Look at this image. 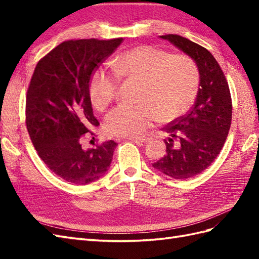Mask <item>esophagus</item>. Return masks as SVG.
Returning <instances> with one entry per match:
<instances>
[{
	"instance_id": "esophagus-1",
	"label": "esophagus",
	"mask_w": 259,
	"mask_h": 259,
	"mask_svg": "<svg viewBox=\"0 0 259 259\" xmlns=\"http://www.w3.org/2000/svg\"><path fill=\"white\" fill-rule=\"evenodd\" d=\"M130 140L135 141L136 144H139V145H144V144H147L148 141H150V138L149 137H134V138H130Z\"/></svg>"
}]
</instances>
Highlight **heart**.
Returning <instances> with one entry per match:
<instances>
[{
  "instance_id": "heart-1",
  "label": "heart",
  "mask_w": 259,
  "mask_h": 259,
  "mask_svg": "<svg viewBox=\"0 0 259 259\" xmlns=\"http://www.w3.org/2000/svg\"><path fill=\"white\" fill-rule=\"evenodd\" d=\"M114 72L98 68L89 83L93 107L103 110L111 102L119 78L139 82L136 106H118L108 113L104 129L115 137H137L156 121L177 118L194 102L199 70L188 56L171 54L153 47H137L120 54L113 62Z\"/></svg>"
}]
</instances>
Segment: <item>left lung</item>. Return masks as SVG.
Returning <instances> with one entry per match:
<instances>
[{"label": "left lung", "mask_w": 259, "mask_h": 259, "mask_svg": "<svg viewBox=\"0 0 259 259\" xmlns=\"http://www.w3.org/2000/svg\"><path fill=\"white\" fill-rule=\"evenodd\" d=\"M196 62L199 88L187 114L162 129L166 155L152 167L174 179L185 180L207 169L221 152L232 123V98L223 70L207 49L177 34L160 35Z\"/></svg>", "instance_id": "obj_1"}]
</instances>
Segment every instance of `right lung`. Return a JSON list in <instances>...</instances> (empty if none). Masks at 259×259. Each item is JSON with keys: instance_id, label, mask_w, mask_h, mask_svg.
I'll list each match as a JSON object with an SVG mask.
<instances>
[{"instance_id": "obj_1", "label": "right lung", "mask_w": 259, "mask_h": 259, "mask_svg": "<svg viewBox=\"0 0 259 259\" xmlns=\"http://www.w3.org/2000/svg\"><path fill=\"white\" fill-rule=\"evenodd\" d=\"M122 40L62 42L38 61L33 72L26 95V128L41 160L68 183L96 181L112 161L117 142L83 149L81 140L99 125L89 96L91 75Z\"/></svg>"}]
</instances>
